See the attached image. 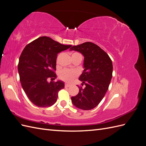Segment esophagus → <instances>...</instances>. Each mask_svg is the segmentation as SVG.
<instances>
[{"mask_svg": "<svg viewBox=\"0 0 146 146\" xmlns=\"http://www.w3.org/2000/svg\"><path fill=\"white\" fill-rule=\"evenodd\" d=\"M70 86V85H69V84L68 83H65V88H68Z\"/></svg>", "mask_w": 146, "mask_h": 146, "instance_id": "34e87169", "label": "esophagus"}]
</instances>
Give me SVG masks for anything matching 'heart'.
<instances>
[{
    "mask_svg": "<svg viewBox=\"0 0 146 146\" xmlns=\"http://www.w3.org/2000/svg\"><path fill=\"white\" fill-rule=\"evenodd\" d=\"M81 55L79 53L75 52L72 54V56ZM78 75V72L76 70H68L65 69L61 71L59 74V77L64 82H72L74 78H76Z\"/></svg>",
    "mask_w": 146,
    "mask_h": 146,
    "instance_id": "heart-1",
    "label": "heart"
}]
</instances>
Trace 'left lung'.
Listing matches in <instances>:
<instances>
[{
  "instance_id": "obj_1",
  "label": "left lung",
  "mask_w": 146,
  "mask_h": 146,
  "mask_svg": "<svg viewBox=\"0 0 146 146\" xmlns=\"http://www.w3.org/2000/svg\"><path fill=\"white\" fill-rule=\"evenodd\" d=\"M70 50L77 51L84 56L82 74L79 77L84 88H80L77 96L72 97L73 105L83 110L98 106L104 98L112 78L111 60L104 50L95 44L86 42L74 46Z\"/></svg>"
}]
</instances>
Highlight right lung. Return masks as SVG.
<instances>
[{"mask_svg":"<svg viewBox=\"0 0 146 146\" xmlns=\"http://www.w3.org/2000/svg\"><path fill=\"white\" fill-rule=\"evenodd\" d=\"M71 46L42 36L24 48L17 67L20 82L30 100L37 107H48L54 105L58 91L64 88L63 81L49 82L48 79L56 78L54 71L57 55Z\"/></svg>","mask_w":146,"mask_h":146,"instance_id":"obj_1","label":"right lung"}]
</instances>
